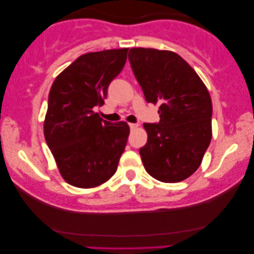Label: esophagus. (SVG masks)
Instances as JSON below:
<instances>
[{
  "label": "esophagus",
  "mask_w": 254,
  "mask_h": 254,
  "mask_svg": "<svg viewBox=\"0 0 254 254\" xmlns=\"http://www.w3.org/2000/svg\"><path fill=\"white\" fill-rule=\"evenodd\" d=\"M128 125H129V128H130V129H135V128H136L137 127V124H128Z\"/></svg>",
  "instance_id": "34e87169"
}]
</instances>
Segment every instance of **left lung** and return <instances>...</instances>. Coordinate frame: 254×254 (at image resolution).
Returning a JSON list of instances; mask_svg holds the SVG:
<instances>
[{
	"label": "left lung",
	"instance_id": "8db88e82",
	"mask_svg": "<svg viewBox=\"0 0 254 254\" xmlns=\"http://www.w3.org/2000/svg\"><path fill=\"white\" fill-rule=\"evenodd\" d=\"M131 69L148 103L159 104L158 123L144 124L141 159L152 178L178 183L199 168L211 140L213 105L194 69L170 51L131 48Z\"/></svg>",
	"mask_w": 254,
	"mask_h": 254
}]
</instances>
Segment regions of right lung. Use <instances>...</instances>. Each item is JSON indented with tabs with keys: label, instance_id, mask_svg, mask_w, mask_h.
Returning <instances> with one entry per match:
<instances>
[{
	"label": "right lung",
	"instance_id": "obj_1",
	"mask_svg": "<svg viewBox=\"0 0 254 254\" xmlns=\"http://www.w3.org/2000/svg\"><path fill=\"white\" fill-rule=\"evenodd\" d=\"M128 48L86 53L55 78L48 95L45 140L65 182L90 189L116 173L129 127L95 113L123 70Z\"/></svg>",
	"mask_w": 254,
	"mask_h": 254
}]
</instances>
